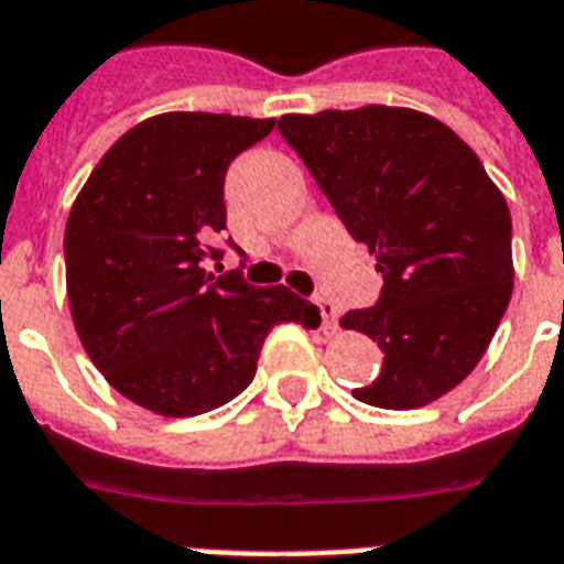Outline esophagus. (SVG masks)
I'll return each instance as SVG.
<instances>
[{"mask_svg":"<svg viewBox=\"0 0 564 564\" xmlns=\"http://www.w3.org/2000/svg\"><path fill=\"white\" fill-rule=\"evenodd\" d=\"M313 304L318 307V313H322V322H325V330H336V318H339V313H336V304L334 301L327 299H313Z\"/></svg>","mask_w":564,"mask_h":564,"instance_id":"1","label":"esophagus"}]
</instances>
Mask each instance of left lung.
<instances>
[{
	"mask_svg": "<svg viewBox=\"0 0 564 564\" xmlns=\"http://www.w3.org/2000/svg\"><path fill=\"white\" fill-rule=\"evenodd\" d=\"M299 152L357 242L377 254L375 307L343 316L383 348V369L354 398L415 410L471 375L512 299V219L480 158L438 119L369 105L286 113Z\"/></svg>",
	"mask_w": 564,
	"mask_h": 564,
	"instance_id": "8db88e82",
	"label": "left lung"
}]
</instances>
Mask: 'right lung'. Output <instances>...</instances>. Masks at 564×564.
<instances>
[{
	"label": "right lung",
	"instance_id": "right-lung-1",
	"mask_svg": "<svg viewBox=\"0 0 564 564\" xmlns=\"http://www.w3.org/2000/svg\"><path fill=\"white\" fill-rule=\"evenodd\" d=\"M272 128L274 119L184 110L145 119L110 145L69 210L66 295L78 339L119 394L158 415L228 403L254 380L274 325L322 322L286 286L207 272L228 219L225 172Z\"/></svg>",
	"mask_w": 564,
	"mask_h": 564
}]
</instances>
